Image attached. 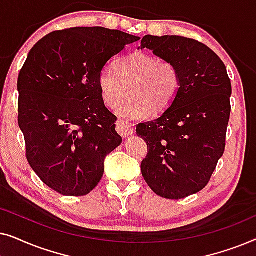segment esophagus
<instances>
[{"mask_svg": "<svg viewBox=\"0 0 256 256\" xmlns=\"http://www.w3.org/2000/svg\"><path fill=\"white\" fill-rule=\"evenodd\" d=\"M116 130L122 138H127V136L132 135L134 132V130H132V124H128L127 121L124 120H118L116 122Z\"/></svg>", "mask_w": 256, "mask_h": 256, "instance_id": "1", "label": "esophagus"}]
</instances>
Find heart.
I'll return each mask as SVG.
<instances>
[{
  "label": "heart",
  "instance_id": "1",
  "mask_svg": "<svg viewBox=\"0 0 256 256\" xmlns=\"http://www.w3.org/2000/svg\"><path fill=\"white\" fill-rule=\"evenodd\" d=\"M98 87L104 104L110 108L118 106L127 87L128 98L116 110L122 118L157 116L177 99L182 76L172 62L134 52L118 59L113 66H104L98 76Z\"/></svg>",
  "mask_w": 256,
  "mask_h": 256
}]
</instances>
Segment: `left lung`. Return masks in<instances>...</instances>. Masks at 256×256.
I'll use <instances>...</instances> for the list:
<instances>
[{
	"label": "left lung",
	"mask_w": 256,
	"mask_h": 256,
	"mask_svg": "<svg viewBox=\"0 0 256 256\" xmlns=\"http://www.w3.org/2000/svg\"><path fill=\"white\" fill-rule=\"evenodd\" d=\"M143 48L177 66L182 88L170 108L136 127L149 150L142 176L156 194L182 199L208 185L224 155L232 85L222 59L200 42L146 34Z\"/></svg>",
	"instance_id": "obj_1"
}]
</instances>
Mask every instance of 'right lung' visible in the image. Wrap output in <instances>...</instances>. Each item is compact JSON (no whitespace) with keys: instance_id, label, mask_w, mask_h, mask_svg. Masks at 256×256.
Wrapping results in <instances>:
<instances>
[{"instance_id":"obj_1","label":"right lung","mask_w":256,"mask_h":256,"mask_svg":"<svg viewBox=\"0 0 256 256\" xmlns=\"http://www.w3.org/2000/svg\"><path fill=\"white\" fill-rule=\"evenodd\" d=\"M140 37L101 26L54 31L31 48L17 80L26 160L58 194H88L122 143L98 87L101 68Z\"/></svg>"}]
</instances>
